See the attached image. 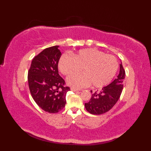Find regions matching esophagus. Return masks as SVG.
Segmentation results:
<instances>
[{
  "mask_svg": "<svg viewBox=\"0 0 151 151\" xmlns=\"http://www.w3.org/2000/svg\"><path fill=\"white\" fill-rule=\"evenodd\" d=\"M70 90L73 91H79L78 89H76V88H70Z\"/></svg>",
  "mask_w": 151,
  "mask_h": 151,
  "instance_id": "obj_1",
  "label": "esophagus"
}]
</instances>
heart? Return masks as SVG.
Here are the masks:
<instances>
[{
	"label": "heart",
	"mask_w": 151,
	"mask_h": 151,
	"mask_svg": "<svg viewBox=\"0 0 151 151\" xmlns=\"http://www.w3.org/2000/svg\"><path fill=\"white\" fill-rule=\"evenodd\" d=\"M118 62L115 58L106 54L96 49H85L73 54V57L64 54L60 58L58 68L64 75L69 76L82 69L84 73L70 76L67 84L76 88L91 84L101 88L110 82L118 69Z\"/></svg>",
	"instance_id": "1"
}]
</instances>
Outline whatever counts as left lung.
I'll return each mask as SVG.
<instances>
[{
  "label": "left lung",
  "instance_id": "8db88e82",
  "mask_svg": "<svg viewBox=\"0 0 151 151\" xmlns=\"http://www.w3.org/2000/svg\"><path fill=\"white\" fill-rule=\"evenodd\" d=\"M124 78L125 71L121 63L119 73L117 78L111 84L102 88L101 91H96L92 94L89 101L85 103L86 110L91 114L101 115L111 109L120 97Z\"/></svg>",
  "mask_w": 151,
  "mask_h": 151
}]
</instances>
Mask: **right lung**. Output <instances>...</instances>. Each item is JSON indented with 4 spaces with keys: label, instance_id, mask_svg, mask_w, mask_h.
Wrapping results in <instances>:
<instances>
[{
    "label": "right lung",
    "instance_id": "obj_1",
    "mask_svg": "<svg viewBox=\"0 0 151 151\" xmlns=\"http://www.w3.org/2000/svg\"><path fill=\"white\" fill-rule=\"evenodd\" d=\"M59 46L44 49L32 61L28 73V82L32 97L44 111L55 114L66 104L69 87L58 74V65L62 56Z\"/></svg>",
    "mask_w": 151,
    "mask_h": 151
}]
</instances>
